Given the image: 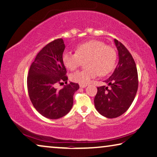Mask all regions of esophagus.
<instances>
[{
    "label": "esophagus",
    "mask_w": 157,
    "mask_h": 157,
    "mask_svg": "<svg viewBox=\"0 0 157 157\" xmlns=\"http://www.w3.org/2000/svg\"><path fill=\"white\" fill-rule=\"evenodd\" d=\"M80 87L81 88H86L87 86V84H80Z\"/></svg>",
    "instance_id": "esophagus-1"
}]
</instances>
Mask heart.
Segmentation results:
<instances>
[{
	"mask_svg": "<svg viewBox=\"0 0 157 157\" xmlns=\"http://www.w3.org/2000/svg\"><path fill=\"white\" fill-rule=\"evenodd\" d=\"M116 60V52L113 47L102 41L92 40L78 45L75 53L63 52L62 62L68 69H76L86 61L85 69L75 72L71 76L74 82L85 84L98 75L105 76L112 71Z\"/></svg>",
	"mask_w": 157,
	"mask_h": 157,
	"instance_id": "obj_1",
	"label": "heart"
}]
</instances>
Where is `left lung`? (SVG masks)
I'll return each mask as SVG.
<instances>
[{
  "label": "left lung",
  "instance_id": "left-lung-1",
  "mask_svg": "<svg viewBox=\"0 0 157 157\" xmlns=\"http://www.w3.org/2000/svg\"><path fill=\"white\" fill-rule=\"evenodd\" d=\"M119 62L113 74L104 81L110 86L98 87L94 104L98 112L108 118L125 113L135 99L138 88V74L135 60L128 49L115 39Z\"/></svg>",
  "mask_w": 157,
  "mask_h": 157
}]
</instances>
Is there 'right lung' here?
I'll use <instances>...</instances> for the list:
<instances>
[{"label": "right lung", "instance_id": "obj_1", "mask_svg": "<svg viewBox=\"0 0 157 157\" xmlns=\"http://www.w3.org/2000/svg\"><path fill=\"white\" fill-rule=\"evenodd\" d=\"M65 44L62 39L52 41L37 54L29 68L27 84L35 108L49 119H59L71 110L78 83L70 82L61 90L56 83H67V69L62 62Z\"/></svg>", "mask_w": 157, "mask_h": 157}]
</instances>
